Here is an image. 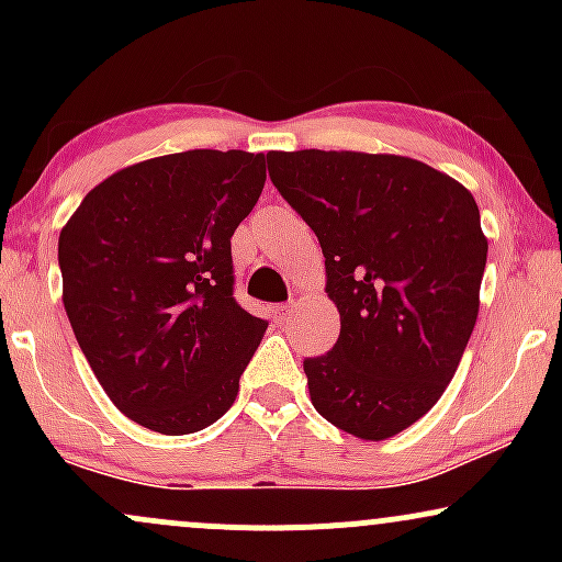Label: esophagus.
Listing matches in <instances>:
<instances>
[{
	"label": "esophagus",
	"mask_w": 562,
	"mask_h": 562,
	"mask_svg": "<svg viewBox=\"0 0 562 562\" xmlns=\"http://www.w3.org/2000/svg\"><path fill=\"white\" fill-rule=\"evenodd\" d=\"M290 312H293V303H277V306L272 308V317L277 325H285V322L290 319Z\"/></svg>",
	"instance_id": "esophagus-1"
}]
</instances>
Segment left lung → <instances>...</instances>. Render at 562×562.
I'll return each instance as SVG.
<instances>
[{"label": "left lung", "instance_id": "obj_1", "mask_svg": "<svg viewBox=\"0 0 562 562\" xmlns=\"http://www.w3.org/2000/svg\"><path fill=\"white\" fill-rule=\"evenodd\" d=\"M280 195L314 229L333 351L303 362L314 409L383 441L447 391L479 319L488 240L470 190L428 164L385 153H267Z\"/></svg>", "mask_w": 562, "mask_h": 562}]
</instances>
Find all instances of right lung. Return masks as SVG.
<instances>
[{
    "mask_svg": "<svg viewBox=\"0 0 562 562\" xmlns=\"http://www.w3.org/2000/svg\"><path fill=\"white\" fill-rule=\"evenodd\" d=\"M263 182V153L150 158L97 184L60 232L70 327L102 391L142 428L195 434L235 404L267 322L232 295L229 240Z\"/></svg>",
    "mask_w": 562,
    "mask_h": 562,
    "instance_id": "add662e5",
    "label": "right lung"
}]
</instances>
